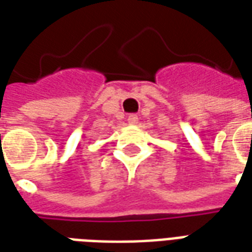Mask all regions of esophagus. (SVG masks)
Wrapping results in <instances>:
<instances>
[{
	"label": "esophagus",
	"mask_w": 252,
	"mask_h": 252,
	"mask_svg": "<svg viewBox=\"0 0 252 252\" xmlns=\"http://www.w3.org/2000/svg\"><path fill=\"white\" fill-rule=\"evenodd\" d=\"M128 123L132 124V126H135V124L139 123V116H137V115H129V116H128Z\"/></svg>",
	"instance_id": "1"
}]
</instances>
